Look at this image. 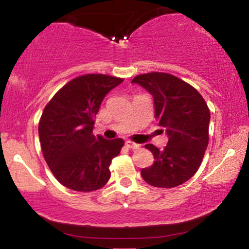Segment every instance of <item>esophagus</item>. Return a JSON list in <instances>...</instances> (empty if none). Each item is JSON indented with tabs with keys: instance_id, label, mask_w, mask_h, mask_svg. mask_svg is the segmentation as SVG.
<instances>
[{
	"instance_id": "1",
	"label": "esophagus",
	"mask_w": 249,
	"mask_h": 249,
	"mask_svg": "<svg viewBox=\"0 0 249 249\" xmlns=\"http://www.w3.org/2000/svg\"><path fill=\"white\" fill-rule=\"evenodd\" d=\"M125 145H126V147L130 148V150H137V148L141 147V145L136 144V142H125Z\"/></svg>"
}]
</instances>
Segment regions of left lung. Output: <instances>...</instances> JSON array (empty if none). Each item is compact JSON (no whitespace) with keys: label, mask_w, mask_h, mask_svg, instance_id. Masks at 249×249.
<instances>
[{"label":"left lung","mask_w":249,"mask_h":249,"mask_svg":"<svg viewBox=\"0 0 249 249\" xmlns=\"http://www.w3.org/2000/svg\"><path fill=\"white\" fill-rule=\"evenodd\" d=\"M132 83H138L153 96L158 126L168 137L162 150L145 145L154 161L152 166L142 168V179L154 187L179 186L192 178L201 165L210 141V108L196 89L171 73H142Z\"/></svg>","instance_id":"left-lung-1"}]
</instances>
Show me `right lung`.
Listing matches in <instances>:
<instances>
[{
  "label": "right lung",
  "instance_id": "obj_1",
  "mask_svg": "<svg viewBox=\"0 0 249 249\" xmlns=\"http://www.w3.org/2000/svg\"><path fill=\"white\" fill-rule=\"evenodd\" d=\"M123 81L103 73L78 76L59 89L45 105L38 123L42 153L63 186L91 192L110 179L108 167L124 141L95 137L92 130L104 97Z\"/></svg>",
  "mask_w": 249,
  "mask_h": 249
}]
</instances>
